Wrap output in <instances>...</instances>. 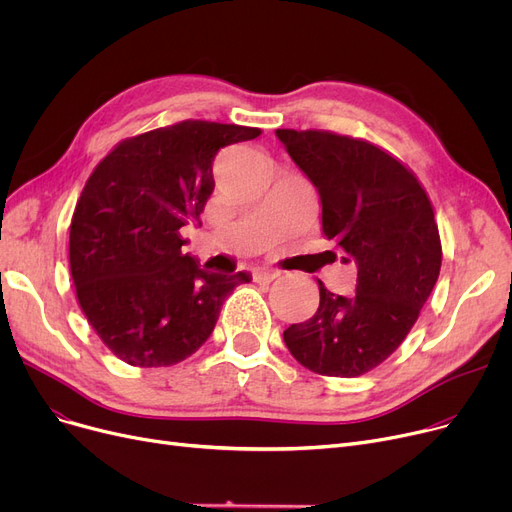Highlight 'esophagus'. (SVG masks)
Here are the masks:
<instances>
[{"mask_svg": "<svg viewBox=\"0 0 512 512\" xmlns=\"http://www.w3.org/2000/svg\"><path fill=\"white\" fill-rule=\"evenodd\" d=\"M278 276H280V274H278V272H272V270H257V272L253 274V280H255L257 284H270V282H274Z\"/></svg>", "mask_w": 512, "mask_h": 512, "instance_id": "esophagus-1", "label": "esophagus"}]
</instances>
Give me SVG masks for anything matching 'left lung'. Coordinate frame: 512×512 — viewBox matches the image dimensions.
<instances>
[{
	"mask_svg": "<svg viewBox=\"0 0 512 512\" xmlns=\"http://www.w3.org/2000/svg\"><path fill=\"white\" fill-rule=\"evenodd\" d=\"M294 164L317 188L321 228L357 265V292H330L319 280V309L284 332L303 367L357 378L407 338L432 294L442 245L429 203L411 170L367 141L324 130H276Z\"/></svg>",
	"mask_w": 512,
	"mask_h": 512,
	"instance_id": "8db88e82",
	"label": "left lung"
}]
</instances>
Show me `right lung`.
Segmentation results:
<instances>
[{"instance_id": "1", "label": "right lung", "mask_w": 512, "mask_h": 512, "mask_svg": "<svg viewBox=\"0 0 512 512\" xmlns=\"http://www.w3.org/2000/svg\"><path fill=\"white\" fill-rule=\"evenodd\" d=\"M259 128L186 120L122 141L89 176L70 224L80 309L110 351L134 367H168L211 336L224 301L249 272L213 274L182 253L201 226L213 159Z\"/></svg>"}]
</instances>
